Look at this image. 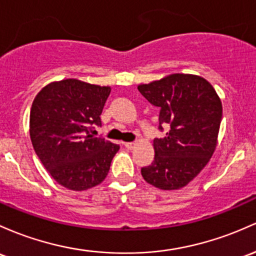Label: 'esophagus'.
Here are the masks:
<instances>
[{
    "mask_svg": "<svg viewBox=\"0 0 256 256\" xmlns=\"http://www.w3.org/2000/svg\"><path fill=\"white\" fill-rule=\"evenodd\" d=\"M136 146H137L136 142H126L125 143V147L128 148V150H134V148L136 147Z\"/></svg>",
    "mask_w": 256,
    "mask_h": 256,
    "instance_id": "esophagus-1",
    "label": "esophagus"
}]
</instances>
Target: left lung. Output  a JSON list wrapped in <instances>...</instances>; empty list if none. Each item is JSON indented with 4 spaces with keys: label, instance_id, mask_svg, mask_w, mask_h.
Listing matches in <instances>:
<instances>
[{
    "label": "left lung",
    "instance_id": "8db88e82",
    "mask_svg": "<svg viewBox=\"0 0 256 256\" xmlns=\"http://www.w3.org/2000/svg\"><path fill=\"white\" fill-rule=\"evenodd\" d=\"M138 91L159 106V128H170L153 141L154 160L142 168L146 182L162 190L187 186L206 168L218 144L222 103L206 78L171 74L138 85Z\"/></svg>",
    "mask_w": 256,
    "mask_h": 256
}]
</instances>
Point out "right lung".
<instances>
[{"instance_id": "add662e5", "label": "right lung", "mask_w": 256, "mask_h": 256, "mask_svg": "<svg viewBox=\"0 0 256 256\" xmlns=\"http://www.w3.org/2000/svg\"><path fill=\"white\" fill-rule=\"evenodd\" d=\"M110 87L78 78L53 81L36 94L30 138L44 166L60 186L86 190L104 181L119 146L92 134L100 126Z\"/></svg>"}]
</instances>
